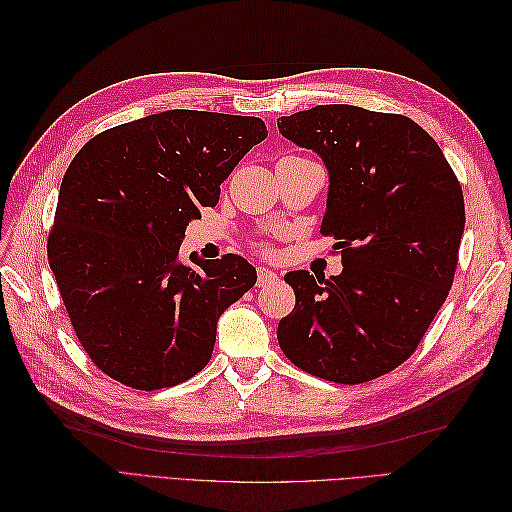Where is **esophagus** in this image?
<instances>
[{"label": "esophagus", "mask_w": 512, "mask_h": 512, "mask_svg": "<svg viewBox=\"0 0 512 512\" xmlns=\"http://www.w3.org/2000/svg\"><path fill=\"white\" fill-rule=\"evenodd\" d=\"M256 275H258V280H256V286H258V288H260V286H271V284L277 282V273L271 271V269H267V267H258Z\"/></svg>", "instance_id": "esophagus-1"}]
</instances>
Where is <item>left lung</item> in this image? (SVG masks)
<instances>
[{"mask_svg":"<svg viewBox=\"0 0 512 512\" xmlns=\"http://www.w3.org/2000/svg\"><path fill=\"white\" fill-rule=\"evenodd\" d=\"M277 128L329 170L320 232L339 239L344 265L329 280L284 275L297 303L277 324L280 348L322 380L389 374L453 286L466 226L461 185L438 143L404 115L320 104L277 119Z\"/></svg>","mask_w":512,"mask_h":512,"instance_id":"1","label":"left lung"}]
</instances>
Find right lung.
Here are the masks:
<instances>
[{"instance_id": "add662e5", "label": "right lung", "mask_w": 512, "mask_h": 512, "mask_svg": "<svg viewBox=\"0 0 512 512\" xmlns=\"http://www.w3.org/2000/svg\"><path fill=\"white\" fill-rule=\"evenodd\" d=\"M265 121L164 111L106 130L76 153L59 188L49 265L89 359L138 391L190 380L215 346L226 307L256 284L237 254L179 260L185 228Z\"/></svg>"}]
</instances>
